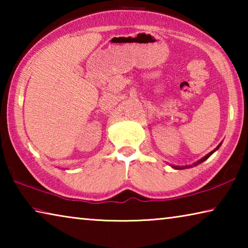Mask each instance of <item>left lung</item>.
<instances>
[{"mask_svg": "<svg viewBox=\"0 0 248 248\" xmlns=\"http://www.w3.org/2000/svg\"><path fill=\"white\" fill-rule=\"evenodd\" d=\"M219 148H220V145H217V148H216L215 150H213V151H211V152H210L209 154H207V155H205V156H204V157H202V158H200L198 162H196V163H194V164H192V165H186V166H174V165H171V167H173V169H176V170H184V169H190V167H194V166H197V165H199V164H201V163H202V162H204V161H205V159H207V158H209V157H210V155H211V154H213V153H215V152H216V151H217V149H219Z\"/></svg>", "mask_w": 248, "mask_h": 248, "instance_id": "obj_1", "label": "left lung"}]
</instances>
